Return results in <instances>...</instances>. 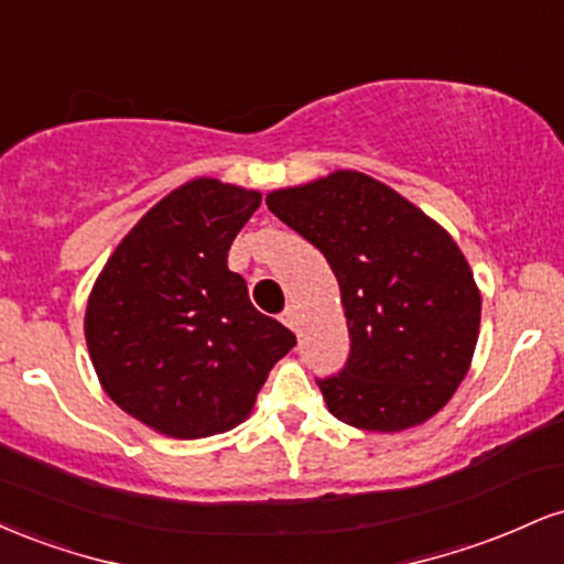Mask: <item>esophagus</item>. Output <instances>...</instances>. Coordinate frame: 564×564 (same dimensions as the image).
<instances>
[{
  "label": "esophagus",
  "mask_w": 564,
  "mask_h": 564,
  "mask_svg": "<svg viewBox=\"0 0 564 564\" xmlns=\"http://www.w3.org/2000/svg\"><path fill=\"white\" fill-rule=\"evenodd\" d=\"M281 321L286 323V326L291 328V332H296V328H300V318H296V310H294V307H289L286 313L281 315Z\"/></svg>",
  "instance_id": "obj_1"
}]
</instances>
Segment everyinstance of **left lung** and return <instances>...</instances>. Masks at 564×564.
<instances>
[{"instance_id": "obj_1", "label": "left lung", "mask_w": 564, "mask_h": 564, "mask_svg": "<svg viewBox=\"0 0 564 564\" xmlns=\"http://www.w3.org/2000/svg\"><path fill=\"white\" fill-rule=\"evenodd\" d=\"M264 204L339 281L349 360L318 381L328 411L366 432L435 416L467 377L480 334V289L451 232L355 170L278 187Z\"/></svg>"}]
</instances>
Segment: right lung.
<instances>
[{"label": "right lung", "instance_id": "1", "mask_svg": "<svg viewBox=\"0 0 564 564\" xmlns=\"http://www.w3.org/2000/svg\"><path fill=\"white\" fill-rule=\"evenodd\" d=\"M260 191L187 180L121 238L84 313L89 358L121 411L177 440L238 426L296 336L228 268Z\"/></svg>", "mask_w": 564, "mask_h": 564}]
</instances>
